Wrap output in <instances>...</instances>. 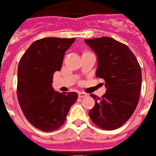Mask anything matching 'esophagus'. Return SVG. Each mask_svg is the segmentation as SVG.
Here are the masks:
<instances>
[{
  "mask_svg": "<svg viewBox=\"0 0 156 156\" xmlns=\"http://www.w3.org/2000/svg\"><path fill=\"white\" fill-rule=\"evenodd\" d=\"M87 95H88L87 93H83V92H80V93H78V96H79V98H84V97H87Z\"/></svg>",
  "mask_w": 156,
  "mask_h": 156,
  "instance_id": "34e87169",
  "label": "esophagus"
}]
</instances>
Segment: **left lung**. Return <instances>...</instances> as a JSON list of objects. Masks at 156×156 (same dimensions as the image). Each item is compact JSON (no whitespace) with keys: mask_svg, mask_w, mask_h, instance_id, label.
I'll list each match as a JSON object with an SVG mask.
<instances>
[{"mask_svg":"<svg viewBox=\"0 0 156 156\" xmlns=\"http://www.w3.org/2000/svg\"><path fill=\"white\" fill-rule=\"evenodd\" d=\"M98 57L96 76L105 80L106 92L101 98L91 94L95 105L88 115L98 127L118 129L127 122L139 103L141 68L126 45L112 38L85 39Z\"/></svg>","mask_w":156,"mask_h":156,"instance_id":"obj_1","label":"left lung"}]
</instances>
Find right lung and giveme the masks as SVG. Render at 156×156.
I'll return each instance as SVG.
<instances>
[{
    "label": "right lung",
    "mask_w": 156,
    "mask_h": 156,
    "mask_svg": "<svg viewBox=\"0 0 156 156\" xmlns=\"http://www.w3.org/2000/svg\"><path fill=\"white\" fill-rule=\"evenodd\" d=\"M76 38H44L34 42L20 59L17 99L28 122L43 131L64 124L76 101V93H58L52 88L55 72L60 71L65 51Z\"/></svg>",
    "instance_id": "1"
}]
</instances>
